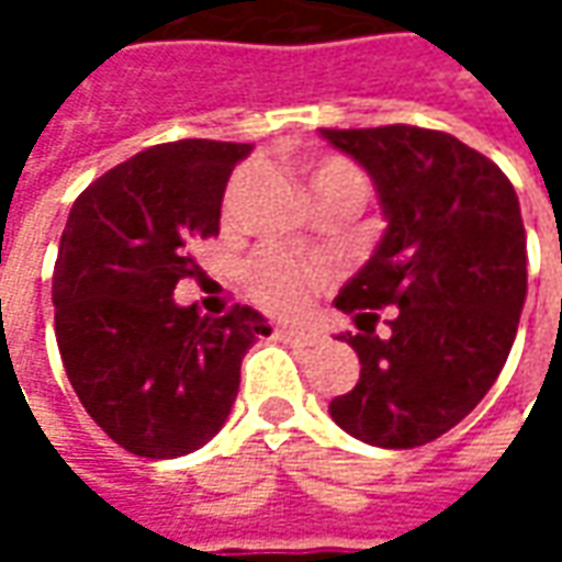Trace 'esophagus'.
<instances>
[{
	"label": "esophagus",
	"instance_id": "esophagus-1",
	"mask_svg": "<svg viewBox=\"0 0 562 562\" xmlns=\"http://www.w3.org/2000/svg\"><path fill=\"white\" fill-rule=\"evenodd\" d=\"M274 335L281 337V340H288V344H303V347L318 340V331L306 328V325H278V328H274Z\"/></svg>",
	"mask_w": 562,
	"mask_h": 562
}]
</instances>
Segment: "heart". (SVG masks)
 <instances>
[{
  "instance_id": "b5f03b06",
  "label": "heart",
  "mask_w": 562,
  "mask_h": 562,
  "mask_svg": "<svg viewBox=\"0 0 562 562\" xmlns=\"http://www.w3.org/2000/svg\"><path fill=\"white\" fill-rule=\"evenodd\" d=\"M306 184H310V196H322V193H335V190H347L353 193L359 203L366 196V181L357 168L344 159H322V162L306 165ZM249 296L266 306L271 313H296L313 288L325 281V269L313 266V262H296L288 259L284 252H262L247 266Z\"/></svg>"
}]
</instances>
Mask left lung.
Returning <instances> with one entry per match:
<instances>
[{
	"instance_id": "left-lung-1",
	"label": "left lung",
	"mask_w": 562,
	"mask_h": 562,
	"mask_svg": "<svg viewBox=\"0 0 562 562\" xmlns=\"http://www.w3.org/2000/svg\"><path fill=\"white\" fill-rule=\"evenodd\" d=\"M372 178L384 234L335 306L357 313L353 391L331 419L406 450L463 422L497 381L526 303V227L507 175L443 131L413 124L318 131ZM395 310L374 331L372 308Z\"/></svg>"
}]
</instances>
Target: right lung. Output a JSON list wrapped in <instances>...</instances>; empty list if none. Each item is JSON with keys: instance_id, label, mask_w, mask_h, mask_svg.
<instances>
[{"instance_id": "add662e5", "label": "right lung", "mask_w": 562, "mask_h": 562, "mask_svg": "<svg viewBox=\"0 0 562 562\" xmlns=\"http://www.w3.org/2000/svg\"><path fill=\"white\" fill-rule=\"evenodd\" d=\"M249 143L178 140L115 165L71 205L53 274L55 340L99 428L146 460L212 441L240 387V362L269 318H222L175 303L190 244L218 234L222 200Z\"/></svg>"}]
</instances>
